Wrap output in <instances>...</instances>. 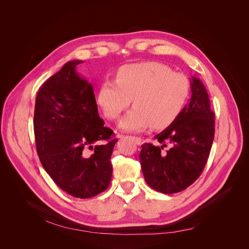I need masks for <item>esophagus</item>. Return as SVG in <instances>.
Segmentation results:
<instances>
[{
	"label": "esophagus",
	"instance_id": "obj_1",
	"mask_svg": "<svg viewBox=\"0 0 249 249\" xmlns=\"http://www.w3.org/2000/svg\"><path fill=\"white\" fill-rule=\"evenodd\" d=\"M132 138H133V140L136 142V144H137V145H141V144H142V139H141L140 137H137V136H133V137H132Z\"/></svg>",
	"mask_w": 249,
	"mask_h": 249
}]
</instances>
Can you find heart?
<instances>
[{"mask_svg": "<svg viewBox=\"0 0 249 249\" xmlns=\"http://www.w3.org/2000/svg\"><path fill=\"white\" fill-rule=\"evenodd\" d=\"M190 93L186 76L173 73L168 66L155 62L129 64L119 69L116 81L106 79L99 86L96 100L109 120L117 119L130 105L119 123L124 131L139 132L169 126L183 109Z\"/></svg>", "mask_w": 249, "mask_h": 249, "instance_id": "obj_1", "label": "heart"}]
</instances>
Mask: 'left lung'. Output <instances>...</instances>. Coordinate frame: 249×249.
Wrapping results in <instances>:
<instances>
[{
    "label": "left lung",
    "instance_id": "8db88e82",
    "mask_svg": "<svg viewBox=\"0 0 249 249\" xmlns=\"http://www.w3.org/2000/svg\"><path fill=\"white\" fill-rule=\"evenodd\" d=\"M191 98L176 119L154 139L144 143L139 154L147 184L158 192L173 194L189 187L202 173L214 139L215 116L202 82L190 79Z\"/></svg>",
    "mask_w": 249,
    "mask_h": 249
}]
</instances>
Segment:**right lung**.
Masks as SVG:
<instances>
[{"label": "right lung", "mask_w": 249, "mask_h": 249, "mask_svg": "<svg viewBox=\"0 0 249 249\" xmlns=\"http://www.w3.org/2000/svg\"><path fill=\"white\" fill-rule=\"evenodd\" d=\"M74 60L39 89L34 113L37 153L46 172L65 192L90 198L106 190L118 139L98 114L92 85Z\"/></svg>", "instance_id": "1"}]
</instances>
